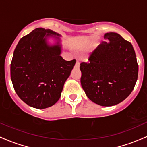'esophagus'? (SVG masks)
<instances>
[{
  "label": "esophagus",
  "instance_id": "obj_1",
  "mask_svg": "<svg viewBox=\"0 0 147 147\" xmlns=\"http://www.w3.org/2000/svg\"><path fill=\"white\" fill-rule=\"evenodd\" d=\"M79 67H80V62H79L78 61H76V63L75 65V67L76 68H79Z\"/></svg>",
  "mask_w": 147,
  "mask_h": 147
}]
</instances>
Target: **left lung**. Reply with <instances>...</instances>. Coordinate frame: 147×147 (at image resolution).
Listing matches in <instances>:
<instances>
[{"label":"left lung","instance_id":"8db88e82","mask_svg":"<svg viewBox=\"0 0 147 147\" xmlns=\"http://www.w3.org/2000/svg\"><path fill=\"white\" fill-rule=\"evenodd\" d=\"M103 42L82 62L80 82L87 96L101 106H112L125 100L134 89L138 65L131 42L116 32L105 34Z\"/></svg>","mask_w":147,"mask_h":147}]
</instances>
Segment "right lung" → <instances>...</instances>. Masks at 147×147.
<instances>
[{
  "mask_svg": "<svg viewBox=\"0 0 147 147\" xmlns=\"http://www.w3.org/2000/svg\"><path fill=\"white\" fill-rule=\"evenodd\" d=\"M60 36L49 29H34L20 39L10 66L16 93L24 103L37 109L53 105L61 96L64 84L76 60L61 57V45L50 46L47 37Z\"/></svg>",
  "mask_w": 147,
  "mask_h": 147,
  "instance_id": "right-lung-1",
  "label": "right lung"
}]
</instances>
